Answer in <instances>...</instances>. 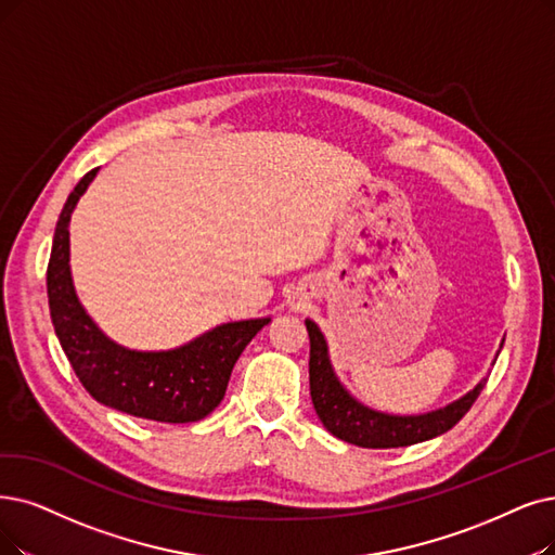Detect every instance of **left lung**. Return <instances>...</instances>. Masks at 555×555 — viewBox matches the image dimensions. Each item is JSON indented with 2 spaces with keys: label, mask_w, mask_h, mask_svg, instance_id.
<instances>
[{
  "label": "left lung",
  "mask_w": 555,
  "mask_h": 555,
  "mask_svg": "<svg viewBox=\"0 0 555 555\" xmlns=\"http://www.w3.org/2000/svg\"><path fill=\"white\" fill-rule=\"evenodd\" d=\"M309 332V393L321 424L335 437L362 449H398L444 435L476 403L487 378L469 393H464L447 408L426 414L398 416L371 410L339 383L330 364L327 341L314 321H305ZM503 346V344H501Z\"/></svg>",
  "instance_id": "1"
}]
</instances>
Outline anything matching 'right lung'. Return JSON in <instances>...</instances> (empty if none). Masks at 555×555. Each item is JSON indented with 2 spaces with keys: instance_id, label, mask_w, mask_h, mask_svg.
<instances>
[{
  "instance_id": "1",
  "label": "right lung",
  "mask_w": 555,
  "mask_h": 555,
  "mask_svg": "<svg viewBox=\"0 0 555 555\" xmlns=\"http://www.w3.org/2000/svg\"><path fill=\"white\" fill-rule=\"evenodd\" d=\"M95 175L98 168L81 177L54 230L48 298L61 348L98 403L162 424L201 421L223 401L238 354L271 319L216 325L172 350H131L111 341L86 314L70 273V216Z\"/></svg>"
}]
</instances>
